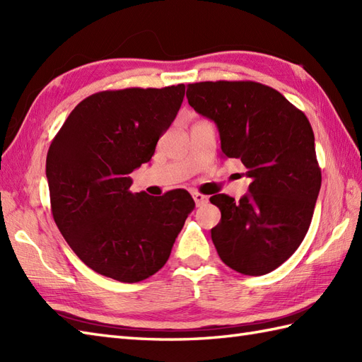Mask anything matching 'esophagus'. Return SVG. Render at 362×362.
Returning <instances> with one entry per match:
<instances>
[{"instance_id":"1","label":"esophagus","mask_w":362,"mask_h":362,"mask_svg":"<svg viewBox=\"0 0 362 362\" xmlns=\"http://www.w3.org/2000/svg\"><path fill=\"white\" fill-rule=\"evenodd\" d=\"M193 199H194V202H196L197 206H201V205L209 202V197L201 194V193H193Z\"/></svg>"}]
</instances>
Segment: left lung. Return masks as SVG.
<instances>
[{
  "label": "left lung",
  "mask_w": 362,
  "mask_h": 362,
  "mask_svg": "<svg viewBox=\"0 0 362 362\" xmlns=\"http://www.w3.org/2000/svg\"><path fill=\"white\" fill-rule=\"evenodd\" d=\"M193 109L216 122L222 156L250 177L240 201L214 194L218 255L233 271L264 275L283 264L308 232L322 174L308 118L279 91L253 81L188 83Z\"/></svg>",
  "instance_id": "obj_1"
}]
</instances>
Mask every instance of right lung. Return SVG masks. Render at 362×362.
Listing matches in <instances>:
<instances>
[{
  "mask_svg": "<svg viewBox=\"0 0 362 362\" xmlns=\"http://www.w3.org/2000/svg\"><path fill=\"white\" fill-rule=\"evenodd\" d=\"M185 86L105 90L83 99L52 138L46 157L52 218L95 272L122 283L165 266L194 209L185 189L132 193L134 169L148 163L179 112Z\"/></svg>",
  "mask_w": 362,
  "mask_h": 362,
  "instance_id": "add662e5",
  "label": "right lung"
}]
</instances>
